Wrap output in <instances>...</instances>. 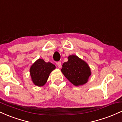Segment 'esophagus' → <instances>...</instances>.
<instances>
[{
  "label": "esophagus",
  "instance_id": "obj_1",
  "mask_svg": "<svg viewBox=\"0 0 122 122\" xmlns=\"http://www.w3.org/2000/svg\"><path fill=\"white\" fill-rule=\"evenodd\" d=\"M57 65L58 66V67L59 68H60L61 67V62H60V61H59V62H57Z\"/></svg>",
  "mask_w": 122,
  "mask_h": 122
}]
</instances>
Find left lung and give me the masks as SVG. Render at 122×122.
Masks as SVG:
<instances>
[{"instance_id":"1","label":"left lung","mask_w":122,"mask_h":122,"mask_svg":"<svg viewBox=\"0 0 122 122\" xmlns=\"http://www.w3.org/2000/svg\"><path fill=\"white\" fill-rule=\"evenodd\" d=\"M64 76L75 86L84 85L88 82L91 71L88 64L76 55H70L61 69Z\"/></svg>"}]
</instances>
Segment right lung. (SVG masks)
<instances>
[{
  "label": "right lung",
  "instance_id": "1",
  "mask_svg": "<svg viewBox=\"0 0 122 122\" xmlns=\"http://www.w3.org/2000/svg\"><path fill=\"white\" fill-rule=\"evenodd\" d=\"M56 69V66L51 62H46L39 58L33 63L30 68L31 81L35 85L42 86L46 83L50 73Z\"/></svg>",
  "mask_w": 122,
  "mask_h": 122
}]
</instances>
